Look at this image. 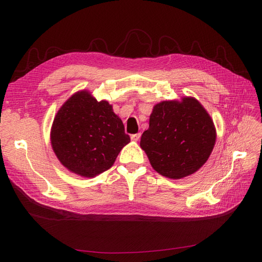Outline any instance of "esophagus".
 Masks as SVG:
<instances>
[{
  "label": "esophagus",
  "mask_w": 262,
  "mask_h": 262,
  "mask_svg": "<svg viewBox=\"0 0 262 262\" xmlns=\"http://www.w3.org/2000/svg\"><path fill=\"white\" fill-rule=\"evenodd\" d=\"M141 138V133H136V134H132L131 136V140L134 142H138Z\"/></svg>",
  "instance_id": "1"
}]
</instances>
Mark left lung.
<instances>
[{
  "mask_svg": "<svg viewBox=\"0 0 262 262\" xmlns=\"http://www.w3.org/2000/svg\"><path fill=\"white\" fill-rule=\"evenodd\" d=\"M216 130L209 113L194 97L158 102L140 146L162 176L181 179L199 170L215 145Z\"/></svg>",
  "mask_w": 262,
  "mask_h": 262,
  "instance_id": "1",
  "label": "left lung"
}]
</instances>
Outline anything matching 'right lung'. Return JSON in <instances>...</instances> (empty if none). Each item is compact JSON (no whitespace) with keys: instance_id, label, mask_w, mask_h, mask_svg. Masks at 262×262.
I'll list each match as a JSON object with an SVG mask.
<instances>
[{"instance_id":"right-lung-1","label":"right lung","mask_w":262,"mask_h":262,"mask_svg":"<svg viewBox=\"0 0 262 262\" xmlns=\"http://www.w3.org/2000/svg\"><path fill=\"white\" fill-rule=\"evenodd\" d=\"M50 141L55 156L68 170L93 178L112 167L130 137L113 106L107 100L97 101L83 90L58 110Z\"/></svg>"}]
</instances>
